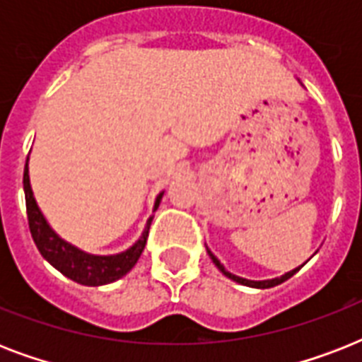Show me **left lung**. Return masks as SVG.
<instances>
[{
  "instance_id": "obj_1",
  "label": "left lung",
  "mask_w": 362,
  "mask_h": 362,
  "mask_svg": "<svg viewBox=\"0 0 362 362\" xmlns=\"http://www.w3.org/2000/svg\"><path fill=\"white\" fill-rule=\"evenodd\" d=\"M206 250H209V247H206ZM209 255H210V259H212V261H214V264H216V267H218V269H220L221 272H223V274L227 276V278H231V280L238 281V284H242V286H247V287H259V289H269V287L280 286L281 281L289 280V278H291V276L295 274V272H298V270H300V267H303V264H300V267H298V269L291 270V272H287V274H284V276H281V278H274V280L252 281V280H244V278H240V276H235V274H231V272H227V270H226V267H223V264H221L220 261H218V259H216V255H214V253H212V252H210V250H209Z\"/></svg>"
}]
</instances>
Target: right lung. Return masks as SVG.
I'll return each instance as SVG.
<instances>
[{
  "instance_id": "add662e5",
  "label": "right lung",
  "mask_w": 362,
  "mask_h": 362,
  "mask_svg": "<svg viewBox=\"0 0 362 362\" xmlns=\"http://www.w3.org/2000/svg\"><path fill=\"white\" fill-rule=\"evenodd\" d=\"M24 193L28 223H30L31 237H33L37 250L41 252L42 257L47 259L54 269H58L62 274L71 278L76 284H82V286H105V284L118 280V278L127 274L135 267V263L141 257L142 250L146 246L152 218L146 221L142 237L129 250H125V252L118 253V255H90V253L81 252L75 246H71L65 240H62L50 229L47 220L42 218L41 210H39L35 199H33V192H31L30 186V175H28V161H25L24 169ZM161 197H163V193H159L153 209H158Z\"/></svg>"
}]
</instances>
